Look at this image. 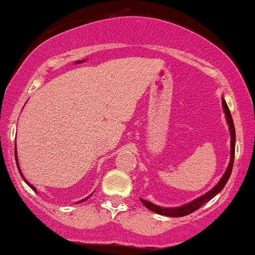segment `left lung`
Segmentation results:
<instances>
[{
	"label": "left lung",
	"mask_w": 255,
	"mask_h": 255,
	"mask_svg": "<svg viewBox=\"0 0 255 255\" xmlns=\"http://www.w3.org/2000/svg\"><path fill=\"white\" fill-rule=\"evenodd\" d=\"M222 107H223V111L225 115V120H227V124L229 126V131H230V160L229 164H228V168L223 176L221 177V180L218 181V183L213 187L212 189H210L209 192L205 193L204 195L199 197L194 200H192L191 203H187L184 205H181V206L177 207H163L158 206L156 204H152L150 201L144 200V199L140 198V201H141L142 205L145 207H147L148 210L152 212H156L158 215L166 216V217H183V216L189 215V213L197 211L198 209H200L201 206L205 203H207L209 200H211L212 198H215L216 195L218 194L222 189L224 188V186L227 184L228 180H229L231 171H233V165H234V158H235V141H236V135H235V127H234V121L233 118H231V114L229 108H228L227 102L224 101V98L222 97Z\"/></svg>",
	"instance_id": "left-lung-1"
}]
</instances>
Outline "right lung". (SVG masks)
Returning a JSON list of instances; mask_svg holds the SVG:
<instances>
[{
	"label": "right lung",
	"mask_w": 255,
	"mask_h": 255,
	"mask_svg": "<svg viewBox=\"0 0 255 255\" xmlns=\"http://www.w3.org/2000/svg\"><path fill=\"white\" fill-rule=\"evenodd\" d=\"M15 162H16V165H17V169H19V172H20V175H21V177L22 178H24V181H25V182L26 183H27L28 184V187H30V188H32V189H33V191L34 192H37V189H36V187H34V186H32V184L30 183V182H28V181L27 180H26V178L24 177V175H22V172H21V169H20V166H19V162H17V153H16V145H15ZM91 195H92V194H91ZM90 198V195H89V197H87V198H85V199H83V200H80V201H78V203H83V201H85V200H87V199H89Z\"/></svg>",
	"instance_id": "right-lung-1"
}]
</instances>
